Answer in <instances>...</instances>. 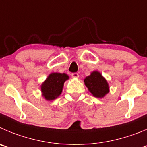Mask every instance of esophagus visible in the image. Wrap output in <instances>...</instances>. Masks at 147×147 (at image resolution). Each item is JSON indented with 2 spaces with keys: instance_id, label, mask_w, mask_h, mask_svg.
<instances>
[{
  "instance_id": "esophagus-1",
  "label": "esophagus",
  "mask_w": 147,
  "mask_h": 147,
  "mask_svg": "<svg viewBox=\"0 0 147 147\" xmlns=\"http://www.w3.org/2000/svg\"><path fill=\"white\" fill-rule=\"evenodd\" d=\"M72 77L73 78H78V77H79V75H78V73H72Z\"/></svg>"
}]
</instances>
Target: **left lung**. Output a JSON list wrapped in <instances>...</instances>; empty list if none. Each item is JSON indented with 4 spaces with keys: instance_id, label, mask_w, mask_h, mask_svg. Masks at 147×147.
<instances>
[{
    "instance_id": "obj_1",
    "label": "left lung",
    "mask_w": 147,
    "mask_h": 147,
    "mask_svg": "<svg viewBox=\"0 0 147 147\" xmlns=\"http://www.w3.org/2000/svg\"><path fill=\"white\" fill-rule=\"evenodd\" d=\"M84 83L89 92L96 98H104L109 92L107 80L98 71H93L85 78Z\"/></svg>"
}]
</instances>
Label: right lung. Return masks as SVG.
<instances>
[{
    "label": "right lung",
    "instance_id": "right-lung-1",
    "mask_svg": "<svg viewBox=\"0 0 147 147\" xmlns=\"http://www.w3.org/2000/svg\"><path fill=\"white\" fill-rule=\"evenodd\" d=\"M67 80L69 76L65 73H51L40 86L42 96L47 101L58 98L62 92L64 82Z\"/></svg>",
    "mask_w": 147,
    "mask_h": 147
}]
</instances>
